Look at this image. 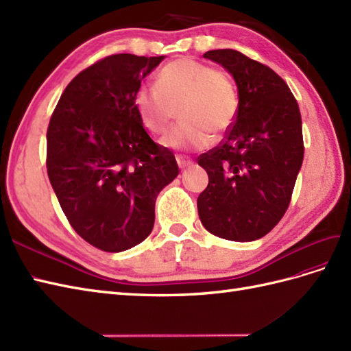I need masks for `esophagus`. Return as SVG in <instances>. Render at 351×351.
<instances>
[{
	"mask_svg": "<svg viewBox=\"0 0 351 351\" xmlns=\"http://www.w3.org/2000/svg\"><path fill=\"white\" fill-rule=\"evenodd\" d=\"M176 161H178V166L181 169H185V167L193 165V160H190L185 156H176Z\"/></svg>",
	"mask_w": 351,
	"mask_h": 351,
	"instance_id": "34e87169",
	"label": "esophagus"
}]
</instances>
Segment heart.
Wrapping results in <instances>:
<instances>
[{"instance_id": "obj_1", "label": "heart", "mask_w": 351, "mask_h": 351, "mask_svg": "<svg viewBox=\"0 0 351 351\" xmlns=\"http://www.w3.org/2000/svg\"><path fill=\"white\" fill-rule=\"evenodd\" d=\"M134 106L143 125L161 134L179 111L181 123L161 139L173 149H204L212 143V132L222 134L239 114V93L223 71L190 58L169 62L158 71L154 87H141Z\"/></svg>"}]
</instances>
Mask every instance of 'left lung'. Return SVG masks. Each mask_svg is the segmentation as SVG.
Here are the masks:
<instances>
[{
    "instance_id": "obj_1",
    "label": "left lung",
    "mask_w": 351,
    "mask_h": 351,
    "mask_svg": "<svg viewBox=\"0 0 351 351\" xmlns=\"http://www.w3.org/2000/svg\"><path fill=\"white\" fill-rule=\"evenodd\" d=\"M203 56L234 77L239 114L219 145L197 158L209 175L197 209L212 234L252 241L289 208L304 158L298 102L280 75L243 53L222 49Z\"/></svg>"
}]
</instances>
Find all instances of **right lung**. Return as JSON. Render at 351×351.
Here are the masks:
<instances>
[{"mask_svg":"<svg viewBox=\"0 0 351 351\" xmlns=\"http://www.w3.org/2000/svg\"><path fill=\"white\" fill-rule=\"evenodd\" d=\"M165 56H106L62 93L47 128V175L71 227L104 252H121L154 227L158 193L178 176L173 152L149 138L134 106Z\"/></svg>","mask_w":351,"mask_h":351,"instance_id":"1","label":"right lung"}]
</instances>
